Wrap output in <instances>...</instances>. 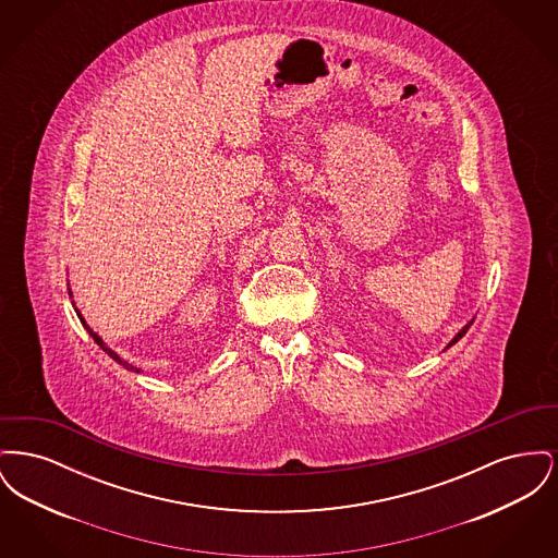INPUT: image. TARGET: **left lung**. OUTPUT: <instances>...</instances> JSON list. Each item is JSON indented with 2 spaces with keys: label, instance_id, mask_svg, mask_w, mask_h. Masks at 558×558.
I'll return each instance as SVG.
<instances>
[{
  "label": "left lung",
  "instance_id": "obj_1",
  "mask_svg": "<svg viewBox=\"0 0 558 558\" xmlns=\"http://www.w3.org/2000/svg\"><path fill=\"white\" fill-rule=\"evenodd\" d=\"M473 322H475V318L471 319V322H469L466 326H462V330H460V332H458V335H456V337L451 339L450 343H448V347H446V349H450V347L453 345V343H458V341H460V339H462V337L466 335V330L471 328V324H473Z\"/></svg>",
  "mask_w": 558,
  "mask_h": 558
}]
</instances>
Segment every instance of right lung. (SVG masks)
<instances>
[{"instance_id": "obj_1", "label": "right lung", "mask_w": 558, "mask_h": 558, "mask_svg": "<svg viewBox=\"0 0 558 558\" xmlns=\"http://www.w3.org/2000/svg\"><path fill=\"white\" fill-rule=\"evenodd\" d=\"M69 294H73V292L69 291ZM75 312H77V316H80L81 324H83V326H85V328H87V332H89V337H92V339H94V341H96V343H98V347H100V349H102V351H105V353H108V355H110V357H112V360H114V362H117V364H121V366H123V368H128V371L140 372V368H135V366H132V364H130V362H125V360H123V357H121V355H119V353H117V351H112V349H110V347H108L107 343H105V341H102V337H100V335H96V332H94V330H92V328H89V326H87V322H85V319H83V316H81V312H80V310H77V307H75Z\"/></svg>"}]
</instances>
